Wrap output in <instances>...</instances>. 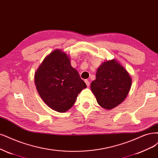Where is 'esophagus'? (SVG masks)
<instances>
[{"instance_id": "obj_1", "label": "esophagus", "mask_w": 158, "mask_h": 158, "mask_svg": "<svg viewBox=\"0 0 158 158\" xmlns=\"http://www.w3.org/2000/svg\"><path fill=\"white\" fill-rule=\"evenodd\" d=\"M85 82L87 86H88V87L89 86V81L88 80H85Z\"/></svg>"}]
</instances>
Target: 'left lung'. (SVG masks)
<instances>
[{"instance_id": "8db88e82", "label": "left lung", "mask_w": 158, "mask_h": 158, "mask_svg": "<svg viewBox=\"0 0 158 158\" xmlns=\"http://www.w3.org/2000/svg\"><path fill=\"white\" fill-rule=\"evenodd\" d=\"M132 78L116 59L103 62L91 84V90L102 108L111 110L125 100L131 89Z\"/></svg>"}]
</instances>
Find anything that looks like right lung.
<instances>
[{
    "label": "right lung",
    "instance_id": "obj_1",
    "mask_svg": "<svg viewBox=\"0 0 158 158\" xmlns=\"http://www.w3.org/2000/svg\"><path fill=\"white\" fill-rule=\"evenodd\" d=\"M35 84L42 101L58 112L69 110L87 87L71 66L69 56L60 49L44 58L35 73Z\"/></svg>",
    "mask_w": 158,
    "mask_h": 158
}]
</instances>
